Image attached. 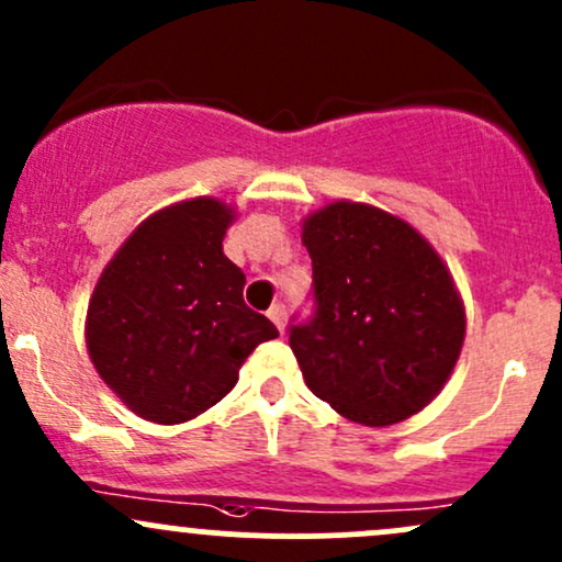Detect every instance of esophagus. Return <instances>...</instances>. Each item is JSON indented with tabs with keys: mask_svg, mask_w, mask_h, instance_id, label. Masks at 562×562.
Wrapping results in <instances>:
<instances>
[{
	"mask_svg": "<svg viewBox=\"0 0 562 562\" xmlns=\"http://www.w3.org/2000/svg\"><path fill=\"white\" fill-rule=\"evenodd\" d=\"M268 318L276 324V327H279V331H283V324H286V305H283V303L270 305Z\"/></svg>",
	"mask_w": 562,
	"mask_h": 562,
	"instance_id": "esophagus-1",
	"label": "esophagus"
}]
</instances>
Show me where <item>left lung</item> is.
I'll use <instances>...</instances> for the list:
<instances>
[{
  "instance_id": "1",
  "label": "left lung",
  "mask_w": 562,
  "mask_h": 562,
  "mask_svg": "<svg viewBox=\"0 0 562 562\" xmlns=\"http://www.w3.org/2000/svg\"><path fill=\"white\" fill-rule=\"evenodd\" d=\"M313 311L289 346L307 389L346 418L391 426L424 409L456 367L463 305L448 268L407 222L331 203L307 216Z\"/></svg>"
}]
</instances>
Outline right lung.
Listing matches in <instances>:
<instances>
[{
	"mask_svg": "<svg viewBox=\"0 0 562 562\" xmlns=\"http://www.w3.org/2000/svg\"><path fill=\"white\" fill-rule=\"evenodd\" d=\"M233 211L195 198L149 216L104 268L88 305L95 370L136 415L184 424L238 380L259 342L279 337L244 303L246 276L222 251Z\"/></svg>",
	"mask_w": 562,
	"mask_h": 562,
	"instance_id": "add662e5",
	"label": "right lung"
}]
</instances>
